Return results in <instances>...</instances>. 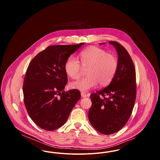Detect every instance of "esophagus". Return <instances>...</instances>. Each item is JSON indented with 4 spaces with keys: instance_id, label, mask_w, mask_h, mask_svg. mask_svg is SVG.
Segmentation results:
<instances>
[{
    "instance_id": "esophagus-1",
    "label": "esophagus",
    "mask_w": 160,
    "mask_h": 160,
    "mask_svg": "<svg viewBox=\"0 0 160 160\" xmlns=\"http://www.w3.org/2000/svg\"><path fill=\"white\" fill-rule=\"evenodd\" d=\"M81 96H82V97H83V98H86V97H88V95H86L84 92H82V93H81Z\"/></svg>"
}]
</instances>
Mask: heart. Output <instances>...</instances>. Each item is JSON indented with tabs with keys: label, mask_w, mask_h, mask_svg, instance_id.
Segmentation results:
<instances>
[{
	"label": "heart",
	"mask_w": 160,
	"mask_h": 160,
	"mask_svg": "<svg viewBox=\"0 0 160 160\" xmlns=\"http://www.w3.org/2000/svg\"><path fill=\"white\" fill-rule=\"evenodd\" d=\"M79 58L81 64L76 58L70 56L65 63L64 68L67 76L72 79L78 78L83 68H88L87 77L69 84L71 89L80 91H88L98 83L100 86L108 84L118 67V61L114 55L97 47L92 46L84 50L79 54Z\"/></svg>",
	"instance_id": "b5f03b06"
}]
</instances>
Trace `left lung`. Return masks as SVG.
<instances>
[{
	"label": "left lung",
	"mask_w": 160,
	"mask_h": 160,
	"mask_svg": "<svg viewBox=\"0 0 160 160\" xmlns=\"http://www.w3.org/2000/svg\"><path fill=\"white\" fill-rule=\"evenodd\" d=\"M108 43L117 51L118 69L107 87L91 95L92 106L88 114L92 127L106 135L116 132L125 125L136 97V69L130 55L118 42Z\"/></svg>",
	"instance_id": "8db88e82"
}]
</instances>
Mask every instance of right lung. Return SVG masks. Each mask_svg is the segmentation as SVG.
Returning <instances> with one entry per match:
<instances>
[{
	"instance_id": "right-lung-1",
	"label": "right lung",
	"mask_w": 160,
	"mask_h": 160,
	"mask_svg": "<svg viewBox=\"0 0 160 160\" xmlns=\"http://www.w3.org/2000/svg\"><path fill=\"white\" fill-rule=\"evenodd\" d=\"M84 44L48 46L30 62L23 82L24 102L31 119L41 128L53 131L63 125L80 98L78 90L63 91L68 82L64 67Z\"/></svg>"
}]
</instances>
